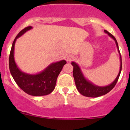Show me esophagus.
<instances>
[{
  "label": "esophagus",
  "mask_w": 130,
  "mask_h": 130,
  "mask_svg": "<svg viewBox=\"0 0 130 130\" xmlns=\"http://www.w3.org/2000/svg\"><path fill=\"white\" fill-rule=\"evenodd\" d=\"M64 58H65V60H66V61L70 62V61H72V60L73 59V57L71 55H66V56H65Z\"/></svg>",
  "instance_id": "1"
}]
</instances>
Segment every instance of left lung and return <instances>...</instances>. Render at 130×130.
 I'll use <instances>...</instances> for the list:
<instances>
[{"label":"left lung","instance_id":"left-lung-1","mask_svg":"<svg viewBox=\"0 0 130 130\" xmlns=\"http://www.w3.org/2000/svg\"><path fill=\"white\" fill-rule=\"evenodd\" d=\"M105 33L108 34V35L110 37L112 38L115 42L116 45H117V49H118V51H119V54H120V71L119 73L117 75V78L115 79L113 82L111 84L105 87H99V86L95 85L91 82L88 81L85 76L83 74L81 70V68L78 66V64H76L74 62H72V64L73 66V75L74 80H75V85H76L78 91L81 94L87 97H91V98H96L99 97V96H103L106 94H107L109 92L111 91L112 88H114L115 86L116 85L117 81L119 80V76H120V72L122 70V58L121 55H120V51L119 49V45H118V43L117 42L115 38L109 33L108 31L104 30Z\"/></svg>","mask_w":130,"mask_h":130}]
</instances>
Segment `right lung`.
<instances>
[{
    "instance_id": "obj_1",
    "label": "right lung",
    "mask_w": 130,
    "mask_h": 130,
    "mask_svg": "<svg viewBox=\"0 0 130 130\" xmlns=\"http://www.w3.org/2000/svg\"><path fill=\"white\" fill-rule=\"evenodd\" d=\"M32 28L27 26L17 35L15 38L9 57V68L11 75L18 86L25 92L31 96H40L49 94L55 88L57 79L66 61L62 60L52 63L38 74H28L18 68L14 60V46L16 40Z\"/></svg>"
}]
</instances>
